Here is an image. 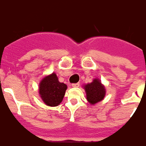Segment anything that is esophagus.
<instances>
[{
  "label": "esophagus",
  "instance_id": "34e87169",
  "mask_svg": "<svg viewBox=\"0 0 146 146\" xmlns=\"http://www.w3.org/2000/svg\"><path fill=\"white\" fill-rule=\"evenodd\" d=\"M79 85H80V84H79V82H77V83H73V84H72V86H73V87H74V88L79 87Z\"/></svg>",
  "mask_w": 146,
  "mask_h": 146
}]
</instances>
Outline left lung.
<instances>
[{"label":"left lung","mask_w":146,"mask_h":146,"mask_svg":"<svg viewBox=\"0 0 146 146\" xmlns=\"http://www.w3.org/2000/svg\"><path fill=\"white\" fill-rule=\"evenodd\" d=\"M85 89L88 101L92 104H95L103 100L106 94L104 86L99 79H94L92 83L85 85Z\"/></svg>","instance_id":"1"}]
</instances>
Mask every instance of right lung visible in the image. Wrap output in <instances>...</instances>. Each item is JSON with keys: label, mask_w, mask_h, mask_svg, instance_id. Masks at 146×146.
Segmentation results:
<instances>
[{"label": "right lung", "mask_w": 146, "mask_h": 146, "mask_svg": "<svg viewBox=\"0 0 146 146\" xmlns=\"http://www.w3.org/2000/svg\"><path fill=\"white\" fill-rule=\"evenodd\" d=\"M67 86L60 82L55 73L42 79L40 84V94L46 105L56 106L60 104L64 97Z\"/></svg>", "instance_id": "right-lung-1"}]
</instances>
